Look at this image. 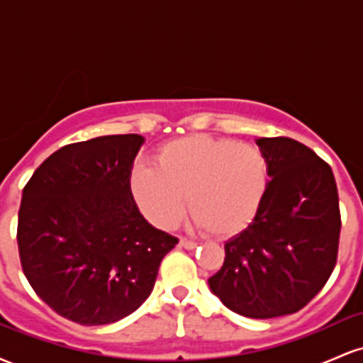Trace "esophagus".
Instances as JSON below:
<instances>
[{"instance_id":"esophagus-1","label":"esophagus","mask_w":363,"mask_h":363,"mask_svg":"<svg viewBox=\"0 0 363 363\" xmlns=\"http://www.w3.org/2000/svg\"><path fill=\"white\" fill-rule=\"evenodd\" d=\"M179 244H181V247H184V249H194L196 245H198L194 240H187V239H181V242Z\"/></svg>"}]
</instances>
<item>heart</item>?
<instances>
[{
  "label": "heart",
  "instance_id": "heart-1",
  "mask_svg": "<svg viewBox=\"0 0 363 363\" xmlns=\"http://www.w3.org/2000/svg\"><path fill=\"white\" fill-rule=\"evenodd\" d=\"M272 182L259 147L232 138L191 135L158 148L155 165L136 164L129 191L140 211L158 228H174L187 206L198 227L235 235L259 213Z\"/></svg>",
  "mask_w": 363,
  "mask_h": 363
}]
</instances>
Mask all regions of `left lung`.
<instances>
[{"label": "left lung", "instance_id": "8db88e82", "mask_svg": "<svg viewBox=\"0 0 363 363\" xmlns=\"http://www.w3.org/2000/svg\"><path fill=\"white\" fill-rule=\"evenodd\" d=\"M272 182L259 213L225 244V261L208 280L225 306L252 319L306 307L335 269L341 216L333 170L306 145L278 136L256 141Z\"/></svg>", "mask_w": 363, "mask_h": 363}]
</instances>
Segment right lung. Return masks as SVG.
<instances>
[{
    "instance_id": "right-lung-1",
    "label": "right lung",
    "mask_w": 363,
    "mask_h": 363,
    "mask_svg": "<svg viewBox=\"0 0 363 363\" xmlns=\"http://www.w3.org/2000/svg\"><path fill=\"white\" fill-rule=\"evenodd\" d=\"M143 141L111 135L66 145L23 187L16 240L25 277L54 312L83 326L138 309L179 242L143 218L129 191Z\"/></svg>"
}]
</instances>
